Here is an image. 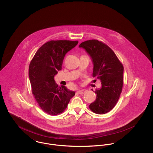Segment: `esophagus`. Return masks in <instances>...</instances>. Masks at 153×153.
Returning <instances> with one entry per match:
<instances>
[{
    "instance_id": "obj_1",
    "label": "esophagus",
    "mask_w": 153,
    "mask_h": 153,
    "mask_svg": "<svg viewBox=\"0 0 153 153\" xmlns=\"http://www.w3.org/2000/svg\"><path fill=\"white\" fill-rule=\"evenodd\" d=\"M86 91L87 90H85V89H79L78 91H77V92L79 94H84L85 92H86Z\"/></svg>"
}]
</instances>
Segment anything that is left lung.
<instances>
[{"instance_id":"1","label":"left lung","mask_w":153,"mask_h":153,"mask_svg":"<svg viewBox=\"0 0 153 153\" xmlns=\"http://www.w3.org/2000/svg\"><path fill=\"white\" fill-rule=\"evenodd\" d=\"M79 48L85 49L91 58L93 77L102 82L101 88L95 91L96 99L90 104L89 108L97 114L107 113L115 106L122 92L123 66L113 51L98 40L84 41Z\"/></svg>"}]
</instances>
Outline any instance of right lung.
<instances>
[{
  "label": "right lung",
  "instance_id": "1",
  "mask_svg": "<svg viewBox=\"0 0 153 153\" xmlns=\"http://www.w3.org/2000/svg\"><path fill=\"white\" fill-rule=\"evenodd\" d=\"M78 41H51L37 51L29 68L32 93L41 108L51 115L60 114L66 108L74 91L65 86L58 87L54 76L61 71L66 54Z\"/></svg>",
  "mask_w": 153,
  "mask_h": 153
}]
</instances>
